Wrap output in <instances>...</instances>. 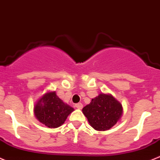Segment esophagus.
Listing matches in <instances>:
<instances>
[{"label":"esophagus","mask_w":160,"mask_h":160,"mask_svg":"<svg viewBox=\"0 0 160 160\" xmlns=\"http://www.w3.org/2000/svg\"><path fill=\"white\" fill-rule=\"evenodd\" d=\"M75 107L76 108L79 109V110H81L83 108V104L81 102H78V103H76L75 104Z\"/></svg>","instance_id":"obj_1"}]
</instances>
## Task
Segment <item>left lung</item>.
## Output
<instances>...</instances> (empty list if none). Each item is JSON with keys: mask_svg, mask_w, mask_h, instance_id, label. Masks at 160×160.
I'll return each mask as SVG.
<instances>
[{"mask_svg": "<svg viewBox=\"0 0 160 160\" xmlns=\"http://www.w3.org/2000/svg\"><path fill=\"white\" fill-rule=\"evenodd\" d=\"M82 111L92 127L98 131H105L120 120L122 107L112 96L101 93L92 99L90 103L83 107Z\"/></svg>", "mask_w": 160, "mask_h": 160, "instance_id": "left-lung-1", "label": "left lung"}]
</instances>
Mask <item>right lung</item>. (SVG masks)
<instances>
[{
  "label": "right lung",
  "instance_id": "right-lung-1",
  "mask_svg": "<svg viewBox=\"0 0 160 160\" xmlns=\"http://www.w3.org/2000/svg\"><path fill=\"white\" fill-rule=\"evenodd\" d=\"M74 110L64 103L55 92L47 93L35 105L37 119L49 128H57L65 122L69 114Z\"/></svg>",
  "mask_w": 160,
  "mask_h": 160
}]
</instances>
